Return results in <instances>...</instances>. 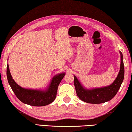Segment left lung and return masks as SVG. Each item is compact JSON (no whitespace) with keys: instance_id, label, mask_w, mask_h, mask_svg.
Wrapping results in <instances>:
<instances>
[{"instance_id":"1","label":"left lung","mask_w":132,"mask_h":132,"mask_svg":"<svg viewBox=\"0 0 132 132\" xmlns=\"http://www.w3.org/2000/svg\"><path fill=\"white\" fill-rule=\"evenodd\" d=\"M120 53L121 63L120 71L114 81L111 85L103 88L87 89L83 87L77 78L74 76V85L76 94L82 101L91 104H101L111 100L116 95L123 81L125 76V67L123 54Z\"/></svg>"}]
</instances>
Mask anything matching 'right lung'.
Returning <instances> with one entry per match:
<instances>
[{"label":"right lung","instance_id":"add662e5","mask_svg":"<svg viewBox=\"0 0 132 132\" xmlns=\"http://www.w3.org/2000/svg\"><path fill=\"white\" fill-rule=\"evenodd\" d=\"M6 74L9 84L16 97L23 103L37 107L47 105L54 101L58 86L65 75L64 73H61L54 76L46 90L42 91L25 89L18 85L12 77L8 64H7Z\"/></svg>","mask_w":132,"mask_h":132}]
</instances>
